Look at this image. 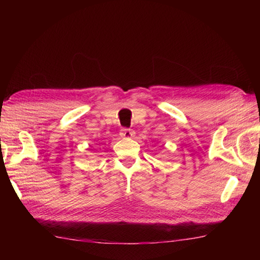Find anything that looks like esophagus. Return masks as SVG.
<instances>
[{"label":"esophagus","mask_w":260,"mask_h":260,"mask_svg":"<svg viewBox=\"0 0 260 260\" xmlns=\"http://www.w3.org/2000/svg\"><path fill=\"white\" fill-rule=\"evenodd\" d=\"M120 136L124 139H132L134 136V133L128 128H122L120 131Z\"/></svg>","instance_id":"1"}]
</instances>
